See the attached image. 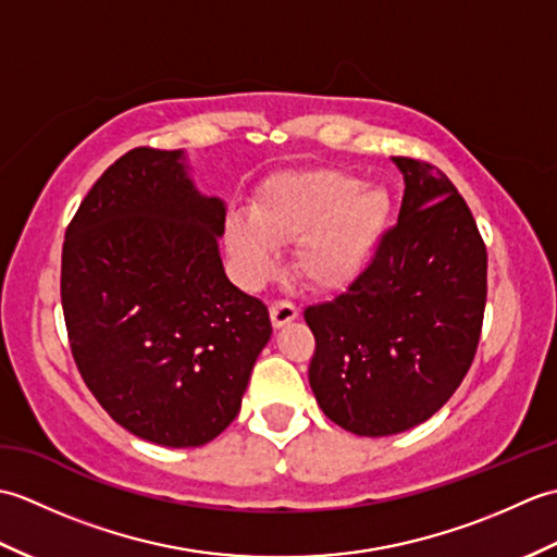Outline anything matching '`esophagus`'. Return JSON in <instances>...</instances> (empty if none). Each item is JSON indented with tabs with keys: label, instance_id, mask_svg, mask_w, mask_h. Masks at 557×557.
Wrapping results in <instances>:
<instances>
[{
	"label": "esophagus",
	"instance_id": "1",
	"mask_svg": "<svg viewBox=\"0 0 557 557\" xmlns=\"http://www.w3.org/2000/svg\"><path fill=\"white\" fill-rule=\"evenodd\" d=\"M297 315H299L297 304H292L287 299H280V301L270 304V318H272V325H275V327L292 323Z\"/></svg>",
	"mask_w": 557,
	"mask_h": 557
}]
</instances>
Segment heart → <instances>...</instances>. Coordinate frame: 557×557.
Listing matches in <instances>:
<instances>
[{
    "label": "heart",
    "instance_id": "obj_1",
    "mask_svg": "<svg viewBox=\"0 0 557 557\" xmlns=\"http://www.w3.org/2000/svg\"><path fill=\"white\" fill-rule=\"evenodd\" d=\"M393 196L342 170L280 176L251 212L236 210L224 224L227 251L246 282L275 270L277 246L297 242L294 265L315 289H339L369 265L387 230Z\"/></svg>",
    "mask_w": 557,
    "mask_h": 557
}]
</instances>
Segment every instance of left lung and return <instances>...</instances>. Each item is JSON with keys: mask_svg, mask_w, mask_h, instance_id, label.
<instances>
[{"mask_svg": "<svg viewBox=\"0 0 557 557\" xmlns=\"http://www.w3.org/2000/svg\"><path fill=\"white\" fill-rule=\"evenodd\" d=\"M405 198L371 263L333 301L309 306V383L330 421L381 437L431 419L465 381L486 309L488 253L455 184L393 158Z\"/></svg>", "mask_w": 557, "mask_h": 557, "instance_id": "obj_1", "label": "left lung"}]
</instances>
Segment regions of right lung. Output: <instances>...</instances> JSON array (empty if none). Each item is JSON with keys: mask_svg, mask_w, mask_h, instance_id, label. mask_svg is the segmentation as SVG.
<instances>
[{"mask_svg": "<svg viewBox=\"0 0 557 557\" xmlns=\"http://www.w3.org/2000/svg\"><path fill=\"white\" fill-rule=\"evenodd\" d=\"M224 203L180 150L134 148L83 198L62 248V309L83 383L164 447L218 437L272 335L265 304L224 275Z\"/></svg>", "mask_w": 557, "mask_h": 557, "instance_id": "obj_1", "label": "right lung"}]
</instances>
